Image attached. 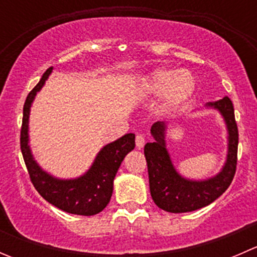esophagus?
I'll return each instance as SVG.
<instances>
[{
	"label": "esophagus",
	"mask_w": 257,
	"mask_h": 257,
	"mask_svg": "<svg viewBox=\"0 0 257 257\" xmlns=\"http://www.w3.org/2000/svg\"><path fill=\"white\" fill-rule=\"evenodd\" d=\"M144 144H145V136H144V134H142V133L137 134V137H136L137 148H138V149H141V148L144 147Z\"/></svg>",
	"instance_id": "1"
}]
</instances>
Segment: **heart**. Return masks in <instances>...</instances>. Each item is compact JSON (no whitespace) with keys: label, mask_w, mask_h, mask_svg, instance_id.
Masks as SVG:
<instances>
[{"label":"heart","mask_w":257,"mask_h":257,"mask_svg":"<svg viewBox=\"0 0 257 257\" xmlns=\"http://www.w3.org/2000/svg\"><path fill=\"white\" fill-rule=\"evenodd\" d=\"M143 89L153 95L164 94L162 108L170 112L191 97L195 90V79L188 71L157 69L143 79Z\"/></svg>","instance_id":"heart-1"}]
</instances>
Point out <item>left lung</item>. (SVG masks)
I'll list each match as a JSON object with an SVG mask.
<instances>
[{"label": "left lung", "instance_id": "obj_1", "mask_svg": "<svg viewBox=\"0 0 257 257\" xmlns=\"http://www.w3.org/2000/svg\"><path fill=\"white\" fill-rule=\"evenodd\" d=\"M209 105L216 108L222 114L229 131V154L225 167L216 177L204 181H193L181 178L174 169L165 148V124L157 121L153 124V143L144 147L145 160L149 174L150 194L158 208L169 212H189L209 205L216 200L230 186L237 164V144L239 129L235 120L234 105L230 98Z\"/></svg>", "mask_w": 257, "mask_h": 257}]
</instances>
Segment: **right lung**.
I'll return each instance as SVG.
<instances>
[{
  "label": "right lung",
  "instance_id": "right-lung-1",
  "mask_svg": "<svg viewBox=\"0 0 257 257\" xmlns=\"http://www.w3.org/2000/svg\"><path fill=\"white\" fill-rule=\"evenodd\" d=\"M51 72L52 67H49L26 98L21 126V152L31 183L45 200L69 214L90 216L102 211L109 203L113 193L114 177L124 157L136 147V136L133 133L125 134L118 141L105 145L97 155L87 174L78 179L59 180L43 172L33 160L28 147V116L31 103L36 93L42 88Z\"/></svg>",
  "mask_w": 257,
  "mask_h": 257
}]
</instances>
